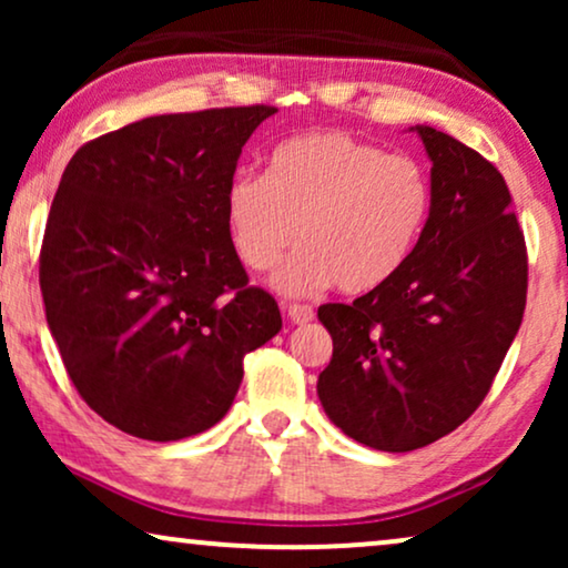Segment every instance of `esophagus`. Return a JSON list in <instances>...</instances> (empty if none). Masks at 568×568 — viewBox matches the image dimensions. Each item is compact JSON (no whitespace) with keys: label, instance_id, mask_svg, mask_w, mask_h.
<instances>
[{"label":"esophagus","instance_id":"34e87169","mask_svg":"<svg viewBox=\"0 0 568 568\" xmlns=\"http://www.w3.org/2000/svg\"><path fill=\"white\" fill-rule=\"evenodd\" d=\"M284 310H286V315L292 317V323H297V325H305V323H310L315 317V310L310 307V305H297V302H290V305H284Z\"/></svg>","mask_w":568,"mask_h":568}]
</instances>
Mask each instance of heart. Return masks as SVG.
<instances>
[{"instance_id": "heart-1", "label": "heart", "mask_w": 568, "mask_h": 568, "mask_svg": "<svg viewBox=\"0 0 568 568\" xmlns=\"http://www.w3.org/2000/svg\"><path fill=\"white\" fill-rule=\"evenodd\" d=\"M432 212V178L410 154H387L346 131H313L278 144L268 175L237 173L224 216L237 258L276 274L284 292L331 284L362 294L400 271Z\"/></svg>"}]
</instances>
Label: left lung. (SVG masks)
Masks as SVG:
<instances>
[{"mask_svg":"<svg viewBox=\"0 0 568 568\" xmlns=\"http://www.w3.org/2000/svg\"><path fill=\"white\" fill-rule=\"evenodd\" d=\"M432 160V212L395 276L317 317L333 338L317 398L341 432L410 453L455 432L515 341L527 247L499 170L445 131L416 126Z\"/></svg>","mask_w":568,"mask_h":568,"instance_id":"obj_1","label":"left lung"}]
</instances>
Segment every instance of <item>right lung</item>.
I'll use <instances>...</instances> for the list:
<instances>
[{
    "instance_id": "add662e5",
    "label": "right lung",
    "mask_w": 568,
    "mask_h": 568,
    "mask_svg": "<svg viewBox=\"0 0 568 568\" xmlns=\"http://www.w3.org/2000/svg\"><path fill=\"white\" fill-rule=\"evenodd\" d=\"M274 105L152 115L82 144L41 245L45 321L82 400L150 442L227 414L243 359L282 331L232 247L224 193Z\"/></svg>"
}]
</instances>
